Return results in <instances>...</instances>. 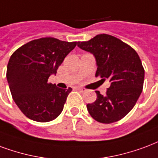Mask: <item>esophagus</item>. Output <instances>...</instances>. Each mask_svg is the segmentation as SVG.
<instances>
[{
	"label": "esophagus",
	"instance_id": "34e87169",
	"mask_svg": "<svg viewBox=\"0 0 158 158\" xmlns=\"http://www.w3.org/2000/svg\"><path fill=\"white\" fill-rule=\"evenodd\" d=\"M76 89H77L78 90L80 91V92H85V91H86V89H85V88H82V87H77Z\"/></svg>",
	"mask_w": 158,
	"mask_h": 158
}]
</instances>
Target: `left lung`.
<instances>
[{
	"instance_id": "1",
	"label": "left lung",
	"mask_w": 158,
	"mask_h": 158,
	"mask_svg": "<svg viewBox=\"0 0 158 158\" xmlns=\"http://www.w3.org/2000/svg\"><path fill=\"white\" fill-rule=\"evenodd\" d=\"M78 46L94 56L95 77L110 82L105 95L95 91L96 100L87 105L89 115L100 123L120 121L132 110L143 89L145 71L140 57L128 44L108 34L78 42Z\"/></svg>"
}]
</instances>
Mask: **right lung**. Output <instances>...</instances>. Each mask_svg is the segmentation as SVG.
<instances>
[{"mask_svg":"<svg viewBox=\"0 0 158 158\" xmlns=\"http://www.w3.org/2000/svg\"><path fill=\"white\" fill-rule=\"evenodd\" d=\"M77 42L42 37L20 47L10 56L6 78L11 96L23 114L32 121L48 122L61 114L72 89L48 82Z\"/></svg>","mask_w":158,"mask_h":158,"instance_id":"obj_1","label":"right lung"}]
</instances>
